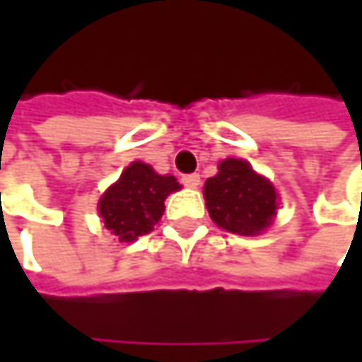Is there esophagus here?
I'll return each instance as SVG.
<instances>
[{
	"label": "esophagus",
	"mask_w": 362,
	"mask_h": 362,
	"mask_svg": "<svg viewBox=\"0 0 362 362\" xmlns=\"http://www.w3.org/2000/svg\"><path fill=\"white\" fill-rule=\"evenodd\" d=\"M182 184L188 188H197L201 184V176L199 174H186V176H182Z\"/></svg>",
	"instance_id": "obj_1"
}]
</instances>
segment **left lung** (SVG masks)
I'll list each match as a JSON object with an SVG mask.
<instances>
[{
    "mask_svg": "<svg viewBox=\"0 0 362 362\" xmlns=\"http://www.w3.org/2000/svg\"><path fill=\"white\" fill-rule=\"evenodd\" d=\"M203 192L211 220L235 235H259L276 214L274 186L243 159L222 161Z\"/></svg>",
    "mask_w": 362,
    "mask_h": 362,
    "instance_id": "8db88e82",
    "label": "left lung"
}]
</instances>
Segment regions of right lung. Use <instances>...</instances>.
<instances>
[{"label": "right lung", "instance_id": "add662e5", "mask_svg": "<svg viewBox=\"0 0 362 362\" xmlns=\"http://www.w3.org/2000/svg\"><path fill=\"white\" fill-rule=\"evenodd\" d=\"M178 188L174 176H159L151 165L134 161L103 194L98 211L110 233L129 243L155 228L165 209L163 201Z\"/></svg>", "mask_w": 362, "mask_h": 362}]
</instances>
